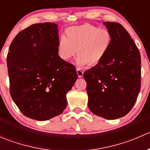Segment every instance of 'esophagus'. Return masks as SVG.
<instances>
[{"label":"esophagus","instance_id":"obj_1","mask_svg":"<svg viewBox=\"0 0 150 150\" xmlns=\"http://www.w3.org/2000/svg\"><path fill=\"white\" fill-rule=\"evenodd\" d=\"M77 74H78V76L79 78H82L83 75V71L81 68L78 67L77 68Z\"/></svg>","mask_w":150,"mask_h":150}]
</instances>
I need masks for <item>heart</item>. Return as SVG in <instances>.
<instances>
[{
  "instance_id": "heart-1",
  "label": "heart",
  "mask_w": 150,
  "mask_h": 150,
  "mask_svg": "<svg viewBox=\"0 0 150 150\" xmlns=\"http://www.w3.org/2000/svg\"><path fill=\"white\" fill-rule=\"evenodd\" d=\"M65 35L66 37L62 36L59 40V56L62 59L69 61L77 52L76 62L79 65L99 64L112 45V35L108 29L89 24L68 28Z\"/></svg>"
}]
</instances>
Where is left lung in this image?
Wrapping results in <instances>:
<instances>
[{"label":"left lung","instance_id":"8db88e82","mask_svg":"<svg viewBox=\"0 0 150 150\" xmlns=\"http://www.w3.org/2000/svg\"><path fill=\"white\" fill-rule=\"evenodd\" d=\"M112 33L111 48L99 64L83 73L88 105L94 115L120 118L134 107L141 88V56L135 43L120 24L104 22Z\"/></svg>","mask_w":150,"mask_h":150}]
</instances>
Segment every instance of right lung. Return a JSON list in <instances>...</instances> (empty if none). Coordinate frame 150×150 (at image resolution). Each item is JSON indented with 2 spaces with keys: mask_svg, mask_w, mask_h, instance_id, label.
Returning a JSON list of instances; mask_svg holds the SVG:
<instances>
[{
  "mask_svg": "<svg viewBox=\"0 0 150 150\" xmlns=\"http://www.w3.org/2000/svg\"><path fill=\"white\" fill-rule=\"evenodd\" d=\"M58 25L34 24L16 35L7 55L10 94L24 115L43 121L62 114L78 78L58 55Z\"/></svg>",
  "mask_w": 150,
  "mask_h": 150,
  "instance_id": "add662e5",
  "label": "right lung"
}]
</instances>
